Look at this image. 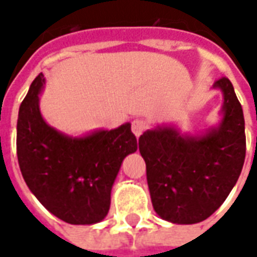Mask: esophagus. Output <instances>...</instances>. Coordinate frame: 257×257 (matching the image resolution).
Returning a JSON list of instances; mask_svg holds the SVG:
<instances>
[{
	"mask_svg": "<svg viewBox=\"0 0 257 257\" xmlns=\"http://www.w3.org/2000/svg\"><path fill=\"white\" fill-rule=\"evenodd\" d=\"M146 129H147V122L143 121V119L136 118V119L132 121V132H134L136 136H140V135L145 132Z\"/></svg>",
	"mask_w": 257,
	"mask_h": 257,
	"instance_id": "1",
	"label": "esophagus"
}]
</instances>
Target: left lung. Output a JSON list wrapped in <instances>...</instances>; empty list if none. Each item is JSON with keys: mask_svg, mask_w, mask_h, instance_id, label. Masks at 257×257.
I'll use <instances>...</instances> for the list:
<instances>
[{"mask_svg": "<svg viewBox=\"0 0 257 257\" xmlns=\"http://www.w3.org/2000/svg\"><path fill=\"white\" fill-rule=\"evenodd\" d=\"M224 95L220 126L202 138L172 128L147 131L139 138L153 208L164 220L193 224L208 219L242 171L246 151L245 121L230 79L215 81Z\"/></svg>", "mask_w": 257, "mask_h": 257, "instance_id": "1", "label": "left lung"}]
</instances>
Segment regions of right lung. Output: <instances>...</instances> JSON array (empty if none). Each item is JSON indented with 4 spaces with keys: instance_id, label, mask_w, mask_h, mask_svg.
<instances>
[{
    "instance_id": "add662e5",
    "label": "right lung",
    "mask_w": 257,
    "mask_h": 257,
    "mask_svg": "<svg viewBox=\"0 0 257 257\" xmlns=\"http://www.w3.org/2000/svg\"><path fill=\"white\" fill-rule=\"evenodd\" d=\"M40 74L22 101L16 151L26 184L51 213L70 224H93L110 209L114 180L125 157L138 150L131 123L73 139L41 117Z\"/></svg>"
}]
</instances>
